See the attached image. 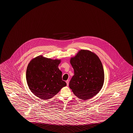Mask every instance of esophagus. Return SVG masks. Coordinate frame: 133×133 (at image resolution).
Instances as JSON below:
<instances>
[{
  "instance_id": "esophagus-1",
  "label": "esophagus",
  "mask_w": 133,
  "mask_h": 133,
  "mask_svg": "<svg viewBox=\"0 0 133 133\" xmlns=\"http://www.w3.org/2000/svg\"><path fill=\"white\" fill-rule=\"evenodd\" d=\"M66 83H67V85L68 86V85H69V81L68 80L66 81Z\"/></svg>"
}]
</instances>
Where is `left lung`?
I'll return each instance as SVG.
<instances>
[{
    "instance_id": "8db88e82",
    "label": "left lung",
    "mask_w": 133,
    "mask_h": 133,
    "mask_svg": "<svg viewBox=\"0 0 133 133\" xmlns=\"http://www.w3.org/2000/svg\"><path fill=\"white\" fill-rule=\"evenodd\" d=\"M74 75L69 87L76 96L86 100L99 93L104 81L102 63L98 56L89 50H81L70 59Z\"/></svg>"
}]
</instances>
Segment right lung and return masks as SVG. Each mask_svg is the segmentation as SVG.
I'll list each match as a JSON object with an SVG mask.
<instances>
[{
    "mask_svg": "<svg viewBox=\"0 0 133 133\" xmlns=\"http://www.w3.org/2000/svg\"><path fill=\"white\" fill-rule=\"evenodd\" d=\"M60 60H52L39 56L29 63L26 73L29 88L35 96L42 99L52 98L66 86L58 69Z\"/></svg>",
    "mask_w": 133,
    "mask_h": 133,
    "instance_id": "right-lung-1",
    "label": "right lung"
}]
</instances>
